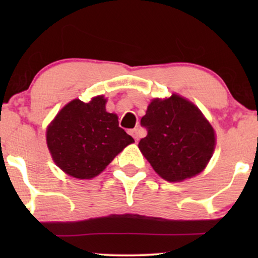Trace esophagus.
Masks as SVG:
<instances>
[{
    "label": "esophagus",
    "instance_id": "34e87169",
    "mask_svg": "<svg viewBox=\"0 0 258 258\" xmlns=\"http://www.w3.org/2000/svg\"><path fill=\"white\" fill-rule=\"evenodd\" d=\"M130 135H132L137 142V141H139L140 137H141V133H140L139 129H133V130H130Z\"/></svg>",
    "mask_w": 258,
    "mask_h": 258
}]
</instances>
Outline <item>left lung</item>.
I'll return each instance as SVG.
<instances>
[{"mask_svg": "<svg viewBox=\"0 0 258 258\" xmlns=\"http://www.w3.org/2000/svg\"><path fill=\"white\" fill-rule=\"evenodd\" d=\"M141 125L147 136L139 148L154 170L169 182L200 174L215 149L210 123L191 102L178 95L149 104Z\"/></svg>", "mask_w": 258, "mask_h": 258, "instance_id": "left-lung-1", "label": "left lung"}]
</instances>
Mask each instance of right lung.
Returning <instances> with one entry per match:
<instances>
[{"mask_svg":"<svg viewBox=\"0 0 258 258\" xmlns=\"http://www.w3.org/2000/svg\"><path fill=\"white\" fill-rule=\"evenodd\" d=\"M103 96L89 103L74 100L58 112L47 130L52 160L67 174L81 179L97 176L134 139L105 110Z\"/></svg>","mask_w":258,"mask_h":258,"instance_id":"1","label":"right lung"}]
</instances>
